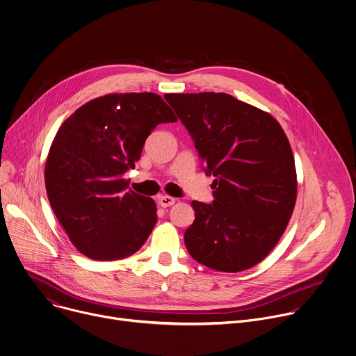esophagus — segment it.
<instances>
[{
	"mask_svg": "<svg viewBox=\"0 0 356 356\" xmlns=\"http://www.w3.org/2000/svg\"><path fill=\"white\" fill-rule=\"evenodd\" d=\"M158 202H159L161 207L168 208V207H170V205H173V204L176 202V198H173V197H170V195H161V197L158 198Z\"/></svg>",
	"mask_w": 356,
	"mask_h": 356,
	"instance_id": "obj_1",
	"label": "esophagus"
}]
</instances>
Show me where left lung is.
Instances as JSON below:
<instances>
[{
    "label": "left lung",
    "instance_id": "left-lung-1",
    "mask_svg": "<svg viewBox=\"0 0 356 356\" xmlns=\"http://www.w3.org/2000/svg\"><path fill=\"white\" fill-rule=\"evenodd\" d=\"M212 181L213 201H193L184 233L200 264L239 273L263 261L292 216L298 180L291 144L275 118L227 93H166Z\"/></svg>",
    "mask_w": 356,
    "mask_h": 356
}]
</instances>
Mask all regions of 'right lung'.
<instances>
[{
    "mask_svg": "<svg viewBox=\"0 0 356 356\" xmlns=\"http://www.w3.org/2000/svg\"><path fill=\"white\" fill-rule=\"evenodd\" d=\"M177 118L152 92L110 93L76 108L58 129L44 166L50 205L75 249L97 261L133 256L158 216L152 198L127 191L124 173L145 140Z\"/></svg>",
    "mask_w": 356,
    "mask_h": 356,
    "instance_id": "right-lung-1",
    "label": "right lung"
}]
</instances>
